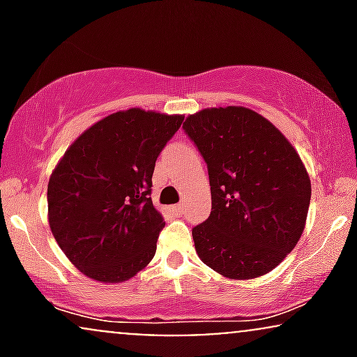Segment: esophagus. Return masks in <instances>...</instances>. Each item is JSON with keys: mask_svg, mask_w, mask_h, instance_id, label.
<instances>
[{"mask_svg": "<svg viewBox=\"0 0 357 357\" xmlns=\"http://www.w3.org/2000/svg\"><path fill=\"white\" fill-rule=\"evenodd\" d=\"M183 210H184V204H183V203L176 204V206H174V211H176V213H178V215H181V213H183Z\"/></svg>", "mask_w": 357, "mask_h": 357, "instance_id": "obj_1", "label": "esophagus"}]
</instances>
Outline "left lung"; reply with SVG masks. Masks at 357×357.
I'll return each mask as SVG.
<instances>
[{"mask_svg":"<svg viewBox=\"0 0 357 357\" xmlns=\"http://www.w3.org/2000/svg\"><path fill=\"white\" fill-rule=\"evenodd\" d=\"M208 166L211 215L192 228L203 264L233 280L272 272L305 228L310 178L296 147L255 110L228 105L183 124Z\"/></svg>","mask_w":357,"mask_h":357,"instance_id":"1","label":"left lung"}]
</instances>
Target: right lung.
<instances>
[{"label":"right lung","instance_id":"right-lung-1","mask_svg":"<svg viewBox=\"0 0 357 357\" xmlns=\"http://www.w3.org/2000/svg\"><path fill=\"white\" fill-rule=\"evenodd\" d=\"M184 116L129 109L90 126L48 181V223L61 252L102 284L153 260L165 218L151 199L155 159Z\"/></svg>","mask_w":357,"mask_h":357}]
</instances>
